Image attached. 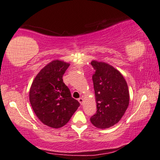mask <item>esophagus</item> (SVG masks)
<instances>
[{
    "instance_id": "1",
    "label": "esophagus",
    "mask_w": 160,
    "mask_h": 160,
    "mask_svg": "<svg viewBox=\"0 0 160 160\" xmlns=\"http://www.w3.org/2000/svg\"><path fill=\"white\" fill-rule=\"evenodd\" d=\"M78 102H80V105H82V102H83V99H82V97H80L78 99Z\"/></svg>"
}]
</instances>
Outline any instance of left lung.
<instances>
[{"label":"left lung","mask_w":160,"mask_h":160,"mask_svg":"<svg viewBox=\"0 0 160 160\" xmlns=\"http://www.w3.org/2000/svg\"><path fill=\"white\" fill-rule=\"evenodd\" d=\"M92 76L97 102V112L91 117L93 126L99 129L112 127L121 120L128 108L129 93L122 74L107 63L92 61Z\"/></svg>","instance_id":"1"}]
</instances>
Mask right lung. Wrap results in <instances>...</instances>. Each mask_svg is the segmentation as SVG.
Masks as SVG:
<instances>
[{
    "label": "right lung",
    "instance_id": "obj_1",
    "mask_svg": "<svg viewBox=\"0 0 160 160\" xmlns=\"http://www.w3.org/2000/svg\"><path fill=\"white\" fill-rule=\"evenodd\" d=\"M69 67L62 61H52L38 73L30 89L29 100L36 116L52 128L64 126L80 106L63 81Z\"/></svg>",
    "mask_w": 160,
    "mask_h": 160
}]
</instances>
